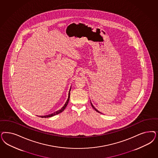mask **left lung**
<instances>
[{"label":"left lung","mask_w":158,"mask_h":158,"mask_svg":"<svg viewBox=\"0 0 158 158\" xmlns=\"http://www.w3.org/2000/svg\"><path fill=\"white\" fill-rule=\"evenodd\" d=\"M91 104L92 107H93V108H94V109H95V110H96V111H97V112H98V113H101V112H99V111H98V110H97V109H95V107H94V106H93V105H92V104L91 102Z\"/></svg>","instance_id":"8db88e82"}]
</instances>
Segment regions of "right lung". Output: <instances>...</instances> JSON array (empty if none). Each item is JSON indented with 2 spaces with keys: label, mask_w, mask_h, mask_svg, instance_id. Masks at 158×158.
<instances>
[{
  "label": "right lung",
  "mask_w": 158,
  "mask_h": 158,
  "mask_svg": "<svg viewBox=\"0 0 158 158\" xmlns=\"http://www.w3.org/2000/svg\"><path fill=\"white\" fill-rule=\"evenodd\" d=\"M70 90H71V88H70V91H69V97H68V99H67V100L66 102V103L64 104V105L63 107H61V109H60V110H57V111H56V112H54V113H52V114H50L46 115V116H39V117H42V118H43V117L46 118V117H52V116H53L56 115V114H59V113H60L63 112V111L66 109V107L67 106V104H68V103H69V101Z\"/></svg>",
  "instance_id": "obj_1"
}]
</instances>
